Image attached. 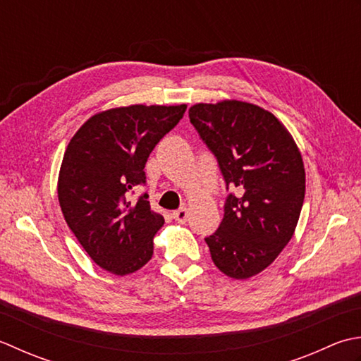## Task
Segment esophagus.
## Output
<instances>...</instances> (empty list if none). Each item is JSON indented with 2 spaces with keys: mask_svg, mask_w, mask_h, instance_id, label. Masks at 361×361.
<instances>
[{
  "mask_svg": "<svg viewBox=\"0 0 361 361\" xmlns=\"http://www.w3.org/2000/svg\"><path fill=\"white\" fill-rule=\"evenodd\" d=\"M173 218H174L178 223L183 224V223H185L187 219H188V209L182 207V209H179V210H174V212H173Z\"/></svg>",
  "mask_w": 361,
  "mask_h": 361,
  "instance_id": "esophagus-1",
  "label": "esophagus"
}]
</instances>
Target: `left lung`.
<instances>
[{
	"mask_svg": "<svg viewBox=\"0 0 361 361\" xmlns=\"http://www.w3.org/2000/svg\"><path fill=\"white\" fill-rule=\"evenodd\" d=\"M190 121L215 154L227 196L218 231L205 238L216 268L237 281L262 273L288 245L305 195L304 161L282 121L251 102L191 106Z\"/></svg>",
	"mask_w": 361,
	"mask_h": 361,
	"instance_id": "obj_1",
	"label": "left lung"
}]
</instances>
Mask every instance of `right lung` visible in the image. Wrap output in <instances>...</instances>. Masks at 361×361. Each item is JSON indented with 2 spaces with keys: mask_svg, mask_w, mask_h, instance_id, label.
I'll use <instances>...</instances> for the list:
<instances>
[{
  "mask_svg": "<svg viewBox=\"0 0 361 361\" xmlns=\"http://www.w3.org/2000/svg\"><path fill=\"white\" fill-rule=\"evenodd\" d=\"M185 104L115 107L94 114L65 149L59 204L90 259L115 276L135 273L151 260L154 235L164 226L148 195L128 201L146 182L145 165L160 138L185 114Z\"/></svg>",
  "mask_w": 361,
  "mask_h": 361,
  "instance_id": "obj_1",
  "label": "right lung"
}]
</instances>
